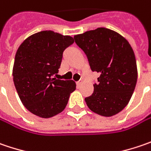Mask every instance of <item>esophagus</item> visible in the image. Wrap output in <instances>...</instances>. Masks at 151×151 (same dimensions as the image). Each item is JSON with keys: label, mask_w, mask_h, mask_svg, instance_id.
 <instances>
[{"label": "esophagus", "mask_w": 151, "mask_h": 151, "mask_svg": "<svg viewBox=\"0 0 151 151\" xmlns=\"http://www.w3.org/2000/svg\"><path fill=\"white\" fill-rule=\"evenodd\" d=\"M76 83H77V86H78V87H80V85L82 84V81H78Z\"/></svg>", "instance_id": "1"}]
</instances>
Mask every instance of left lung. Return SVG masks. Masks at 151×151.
Returning <instances> with one entry per match:
<instances>
[{
  "instance_id": "obj_1",
  "label": "left lung",
  "mask_w": 151,
  "mask_h": 151,
  "mask_svg": "<svg viewBox=\"0 0 151 151\" xmlns=\"http://www.w3.org/2000/svg\"><path fill=\"white\" fill-rule=\"evenodd\" d=\"M74 40L86 54L91 70L101 74L93 94L85 98L88 107L103 116L117 114L128 104L138 78L130 44L118 33L106 28L74 35Z\"/></svg>"
}]
</instances>
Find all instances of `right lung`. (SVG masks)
Returning a JSON list of instances; mask_svg holds the SVG:
<instances>
[{
  "label": "right lung",
  "mask_w": 151,
  "mask_h": 151,
  "mask_svg": "<svg viewBox=\"0 0 151 151\" xmlns=\"http://www.w3.org/2000/svg\"><path fill=\"white\" fill-rule=\"evenodd\" d=\"M73 42V37L45 30L29 36L18 47L13 82L23 105L31 113L50 118L66 107L76 83L53 75L58 73L64 50Z\"/></svg>",
  "instance_id": "obj_1"
}]
</instances>
